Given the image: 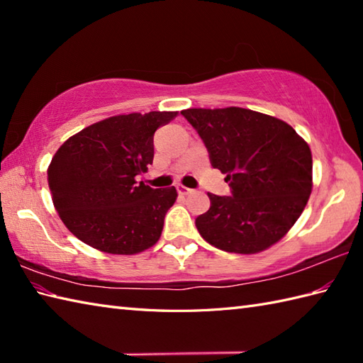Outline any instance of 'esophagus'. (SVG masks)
Instances as JSON below:
<instances>
[{
  "mask_svg": "<svg viewBox=\"0 0 363 363\" xmlns=\"http://www.w3.org/2000/svg\"><path fill=\"white\" fill-rule=\"evenodd\" d=\"M177 191H179V195H189V194H191V189H189L186 186H177Z\"/></svg>",
  "mask_w": 363,
  "mask_h": 363,
  "instance_id": "34e87169",
  "label": "esophagus"
}]
</instances>
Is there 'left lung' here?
Instances as JSON below:
<instances>
[{
  "instance_id": "1",
  "label": "left lung",
  "mask_w": 363,
  "mask_h": 363,
  "mask_svg": "<svg viewBox=\"0 0 363 363\" xmlns=\"http://www.w3.org/2000/svg\"><path fill=\"white\" fill-rule=\"evenodd\" d=\"M226 174L233 196L211 198L196 218L207 243L226 252L256 254L289 233L312 194V152L289 123L243 107L181 112Z\"/></svg>"
}]
</instances>
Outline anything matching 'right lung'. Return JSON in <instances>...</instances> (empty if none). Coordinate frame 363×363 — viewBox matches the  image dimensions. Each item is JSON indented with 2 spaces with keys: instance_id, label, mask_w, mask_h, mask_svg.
Here are the masks:
<instances>
[{
  "instance_id": "1",
  "label": "right lung",
  "mask_w": 363,
  "mask_h": 363,
  "mask_svg": "<svg viewBox=\"0 0 363 363\" xmlns=\"http://www.w3.org/2000/svg\"><path fill=\"white\" fill-rule=\"evenodd\" d=\"M179 112L113 115L72 135L48 167V186L60 220L98 251L130 256L156 245L174 187L137 182L154 157V133Z\"/></svg>"
}]
</instances>
